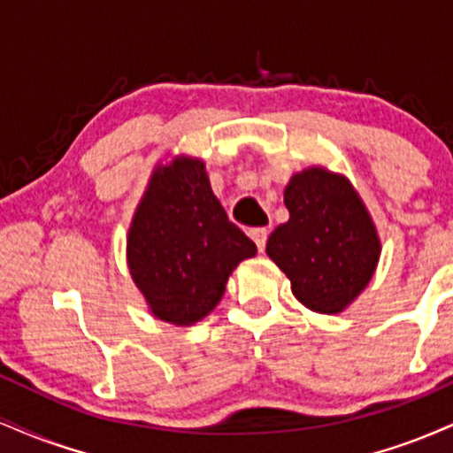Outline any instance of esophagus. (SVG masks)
I'll return each instance as SVG.
<instances>
[{"label":"esophagus","mask_w":453,"mask_h":453,"mask_svg":"<svg viewBox=\"0 0 453 453\" xmlns=\"http://www.w3.org/2000/svg\"><path fill=\"white\" fill-rule=\"evenodd\" d=\"M249 236L253 238V242L257 244L259 250L265 249V241H268V230L265 227H253V230H249Z\"/></svg>","instance_id":"esophagus-1"}]
</instances>
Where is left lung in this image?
<instances>
[{
	"mask_svg": "<svg viewBox=\"0 0 453 453\" xmlns=\"http://www.w3.org/2000/svg\"><path fill=\"white\" fill-rule=\"evenodd\" d=\"M288 221L270 234L265 253L291 280L299 303L340 314L378 268L382 242L367 206L348 177L308 166L285 188Z\"/></svg>",
	"mask_w": 453,
	"mask_h": 453,
	"instance_id": "1",
	"label": "left lung"
}]
</instances>
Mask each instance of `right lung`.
<instances>
[{
	"instance_id": "add662e5",
	"label": "right lung",
	"mask_w": 453,
	"mask_h": 453,
	"mask_svg": "<svg viewBox=\"0 0 453 453\" xmlns=\"http://www.w3.org/2000/svg\"><path fill=\"white\" fill-rule=\"evenodd\" d=\"M257 247L227 219L200 157L157 165L127 236L134 285L157 320L192 326L221 302L226 282Z\"/></svg>"
}]
</instances>
